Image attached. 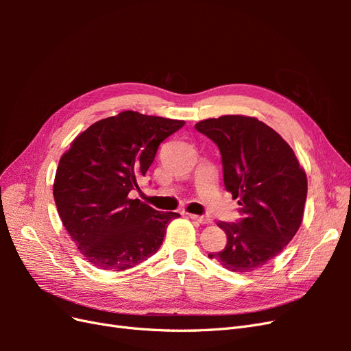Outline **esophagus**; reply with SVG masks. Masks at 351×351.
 Returning a JSON list of instances; mask_svg holds the SVG:
<instances>
[{"label": "esophagus", "instance_id": "34e87169", "mask_svg": "<svg viewBox=\"0 0 351 351\" xmlns=\"http://www.w3.org/2000/svg\"><path fill=\"white\" fill-rule=\"evenodd\" d=\"M190 218H192L193 221H197L199 222V224H210V222H212V219L209 218V217H204V215H195V214H190L189 215Z\"/></svg>", "mask_w": 351, "mask_h": 351}]
</instances>
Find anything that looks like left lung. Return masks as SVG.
<instances>
[{"mask_svg": "<svg viewBox=\"0 0 351 351\" xmlns=\"http://www.w3.org/2000/svg\"><path fill=\"white\" fill-rule=\"evenodd\" d=\"M195 129L219 147L226 189L239 197L244 215L239 222H218L227 244L208 256L232 272L259 269L278 256L302 224L304 169L290 145L254 117L222 115Z\"/></svg>", "mask_w": 351, "mask_h": 351, "instance_id": "left-lung-1", "label": "left lung"}]
</instances>
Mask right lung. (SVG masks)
Listing matches in <instances>:
<instances>
[{
	"label": "right lung",
	"instance_id": "right-lung-1",
	"mask_svg": "<svg viewBox=\"0 0 351 351\" xmlns=\"http://www.w3.org/2000/svg\"><path fill=\"white\" fill-rule=\"evenodd\" d=\"M183 120L123 111L93 123L62 154L54 180L58 215L93 267L124 271L162 244L177 212H159L129 193L154 162L158 146Z\"/></svg>",
	"mask_w": 351,
	"mask_h": 351
}]
</instances>
